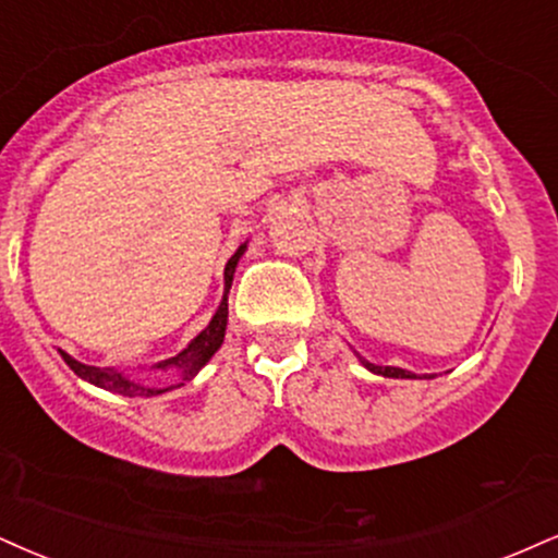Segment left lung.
<instances>
[{
    "mask_svg": "<svg viewBox=\"0 0 558 558\" xmlns=\"http://www.w3.org/2000/svg\"><path fill=\"white\" fill-rule=\"evenodd\" d=\"M364 366L368 368V372L381 374V377H392V379H415V374L405 372V368H398V366H374V364H368V361H364Z\"/></svg>",
    "mask_w": 558,
    "mask_h": 558,
    "instance_id": "obj_1",
    "label": "left lung"
}]
</instances>
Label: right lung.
<instances>
[{
  "label": "right lung",
  "mask_w": 558,
  "mask_h": 558,
  "mask_svg": "<svg viewBox=\"0 0 558 558\" xmlns=\"http://www.w3.org/2000/svg\"><path fill=\"white\" fill-rule=\"evenodd\" d=\"M246 244H241L236 254H233L231 259H228L226 265V293H223V301H220L218 312H215V317L210 325L205 327L203 332L197 335V338L192 340L190 345L184 348L179 355H173V359L163 361V364L153 366V368H177V372L181 374V377L192 379L194 374L203 368L207 361L213 359V353L218 351L220 345H223V338H226V322H228V288H231L233 283V272H236V265H239V257L244 254ZM62 359L66 361V366L72 368V372L77 374V377H83L85 381H90V385L96 387H104L109 389V392H119V395H126V398H150V395H160L166 392V389H156V387H147L143 385V381H134V379H126L122 372H113V368H98V366H85L80 364V361L72 359V355H66L62 351Z\"/></svg>",
  "instance_id": "1"
}]
</instances>
